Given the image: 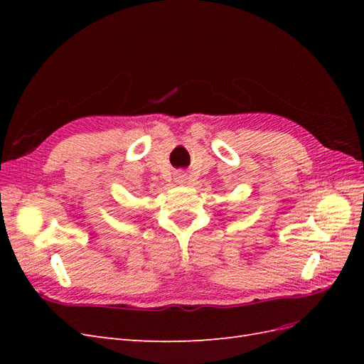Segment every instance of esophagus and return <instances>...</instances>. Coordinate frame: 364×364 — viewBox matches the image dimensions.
Listing matches in <instances>:
<instances>
[{
	"mask_svg": "<svg viewBox=\"0 0 364 364\" xmlns=\"http://www.w3.org/2000/svg\"><path fill=\"white\" fill-rule=\"evenodd\" d=\"M179 179H183V176H181V178ZM179 182H182V181H179Z\"/></svg>",
	"mask_w": 364,
	"mask_h": 364,
	"instance_id": "obj_1",
	"label": "esophagus"
}]
</instances>
